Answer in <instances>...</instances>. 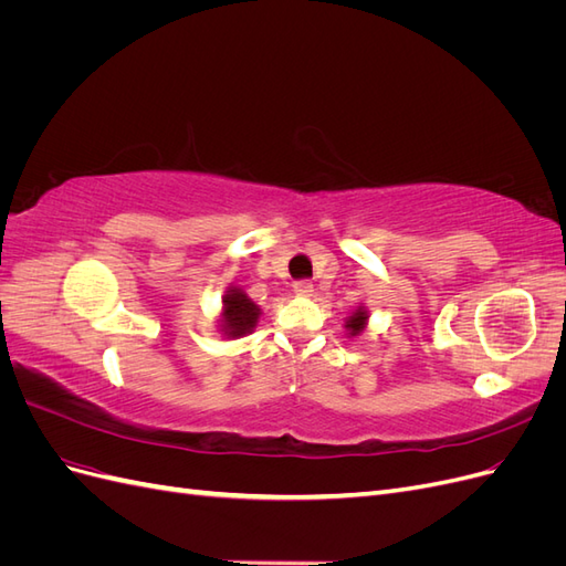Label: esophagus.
<instances>
[{"label":"esophagus","instance_id":"obj_1","mask_svg":"<svg viewBox=\"0 0 566 566\" xmlns=\"http://www.w3.org/2000/svg\"><path fill=\"white\" fill-rule=\"evenodd\" d=\"M312 293H314L312 281H297V283H295V295H300V297H312Z\"/></svg>","mask_w":566,"mask_h":566}]
</instances>
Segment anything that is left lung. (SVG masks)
I'll return each mask as SVG.
<instances>
[{"mask_svg":"<svg viewBox=\"0 0 566 566\" xmlns=\"http://www.w3.org/2000/svg\"><path fill=\"white\" fill-rule=\"evenodd\" d=\"M368 318H370V314H368L366 306H364V304H358V306H356V312H352V316H347V321H345L347 335H349V337L361 335V333L366 331Z\"/></svg>","mask_w":566,"mask_h":566,"instance_id":"8db88e82","label":"left lung"}]
</instances>
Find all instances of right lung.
Here are the masks:
<instances>
[{
	"label": "right lung",
	"mask_w": 566,
	"mask_h": 566,
	"mask_svg": "<svg viewBox=\"0 0 566 566\" xmlns=\"http://www.w3.org/2000/svg\"><path fill=\"white\" fill-rule=\"evenodd\" d=\"M262 310L256 306L243 287L231 285L227 295L221 297V314H219V331L227 339L245 337L254 331L256 321H260Z\"/></svg>",
	"instance_id": "right-lung-1"
}]
</instances>
